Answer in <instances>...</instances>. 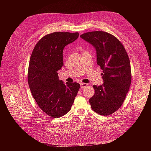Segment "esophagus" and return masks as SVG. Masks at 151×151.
I'll use <instances>...</instances> for the list:
<instances>
[{"label":"esophagus","instance_id":"esophagus-1","mask_svg":"<svg viewBox=\"0 0 151 151\" xmlns=\"http://www.w3.org/2000/svg\"><path fill=\"white\" fill-rule=\"evenodd\" d=\"M88 86V84H86V83H81V89H84V88H86V87Z\"/></svg>","mask_w":151,"mask_h":151}]
</instances>
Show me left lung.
Masks as SVG:
<instances>
[{"instance_id":"left-lung-1","label":"left lung","mask_w":151,"mask_h":151,"mask_svg":"<svg viewBox=\"0 0 151 151\" xmlns=\"http://www.w3.org/2000/svg\"><path fill=\"white\" fill-rule=\"evenodd\" d=\"M81 37L96 50L97 64L103 70L104 83L93 86L89 99L93 110L107 116L117 111L124 102L131 84L130 62L125 47L115 36L102 31H91Z\"/></svg>"}]
</instances>
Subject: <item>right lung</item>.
Here are the masks:
<instances>
[{
  "label": "right lung",
  "mask_w": 151,
  "mask_h": 151,
  "mask_svg": "<svg viewBox=\"0 0 151 151\" xmlns=\"http://www.w3.org/2000/svg\"><path fill=\"white\" fill-rule=\"evenodd\" d=\"M78 37L77 32L47 34L31 53L28 70L30 91L40 109L52 118L61 117L70 111L80 88L77 83L63 84L57 72L63 65V48Z\"/></svg>",
  "instance_id": "obj_1"
}]
</instances>
